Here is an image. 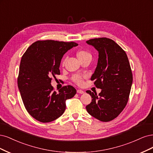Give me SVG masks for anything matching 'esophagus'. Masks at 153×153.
<instances>
[{
    "label": "esophagus",
    "mask_w": 153,
    "mask_h": 153,
    "mask_svg": "<svg viewBox=\"0 0 153 153\" xmlns=\"http://www.w3.org/2000/svg\"><path fill=\"white\" fill-rule=\"evenodd\" d=\"M77 92L78 93H80V94H83V93H85V92H84V91H82V90H77Z\"/></svg>",
    "instance_id": "obj_1"
}]
</instances>
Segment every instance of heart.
Returning <instances> with one entry per match:
<instances>
[{
	"mask_svg": "<svg viewBox=\"0 0 153 153\" xmlns=\"http://www.w3.org/2000/svg\"><path fill=\"white\" fill-rule=\"evenodd\" d=\"M76 56H77L79 60H82V59L87 58H91V54L89 52H88L85 50L77 51L76 53ZM64 61L65 60H63V62H62L63 64L64 63ZM72 79L75 82L78 84V85H81V84L82 82V77L79 75L74 76V77H72Z\"/></svg>",
	"mask_w": 153,
	"mask_h": 153,
	"instance_id": "b5f03b06",
	"label": "heart"
}]
</instances>
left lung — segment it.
<instances>
[{
  "mask_svg": "<svg viewBox=\"0 0 153 153\" xmlns=\"http://www.w3.org/2000/svg\"><path fill=\"white\" fill-rule=\"evenodd\" d=\"M86 43L98 52L91 80L102 91L98 95L86 91L93 99L86 109L96 119L110 121L120 114L128 100L133 82L130 63L125 51L112 39L95 38Z\"/></svg>",
  "mask_w": 153,
  "mask_h": 153,
  "instance_id": "left-lung-1",
  "label": "left lung"
}]
</instances>
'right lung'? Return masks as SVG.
<instances>
[{
  "label": "right lung",
  "mask_w": 153,
  "mask_h": 153,
  "mask_svg": "<svg viewBox=\"0 0 153 153\" xmlns=\"http://www.w3.org/2000/svg\"><path fill=\"white\" fill-rule=\"evenodd\" d=\"M74 42L38 41L29 46L22 56L19 68L18 86L23 104L34 119L48 123L65 112V100L76 95L73 86L53 91L51 76L59 75L63 56L77 46Z\"/></svg>",
  "instance_id": "right-lung-1"
}]
</instances>
